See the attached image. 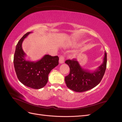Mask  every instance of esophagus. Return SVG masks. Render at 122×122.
I'll use <instances>...</instances> for the list:
<instances>
[{
  "label": "esophagus",
  "instance_id": "esophagus-1",
  "mask_svg": "<svg viewBox=\"0 0 122 122\" xmlns=\"http://www.w3.org/2000/svg\"><path fill=\"white\" fill-rule=\"evenodd\" d=\"M65 62V58L63 55H61L60 57V59H59V62L60 64H63Z\"/></svg>",
  "mask_w": 122,
  "mask_h": 122
}]
</instances>
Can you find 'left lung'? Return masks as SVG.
<instances>
[{"mask_svg":"<svg viewBox=\"0 0 122 122\" xmlns=\"http://www.w3.org/2000/svg\"><path fill=\"white\" fill-rule=\"evenodd\" d=\"M70 67L69 74L65 77L67 87L74 92H83L96 86L100 82L106 68L107 53H104L103 63L93 72L82 68L76 58L65 61Z\"/></svg>","mask_w":122,"mask_h":122,"instance_id":"1","label":"left lung"}]
</instances>
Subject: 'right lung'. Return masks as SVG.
Instances as JSON below:
<instances>
[{
  "mask_svg": "<svg viewBox=\"0 0 122 122\" xmlns=\"http://www.w3.org/2000/svg\"><path fill=\"white\" fill-rule=\"evenodd\" d=\"M31 32L25 34L17 43L14 57V65L18 79L24 86L34 89H40L46 86L50 71L58 65L57 56L46 54L38 61L25 58L26 54L22 47L24 39Z\"/></svg>",
  "mask_w": 122,
  "mask_h": 122,
  "instance_id": "1",
  "label": "right lung"
}]
</instances>
